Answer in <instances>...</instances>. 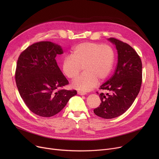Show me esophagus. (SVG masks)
Masks as SVG:
<instances>
[{
  "label": "esophagus",
  "instance_id": "34e87169",
  "mask_svg": "<svg viewBox=\"0 0 159 159\" xmlns=\"http://www.w3.org/2000/svg\"><path fill=\"white\" fill-rule=\"evenodd\" d=\"M77 93L80 95H86L87 93H85V92H83V91H77Z\"/></svg>",
  "mask_w": 159,
  "mask_h": 159
}]
</instances>
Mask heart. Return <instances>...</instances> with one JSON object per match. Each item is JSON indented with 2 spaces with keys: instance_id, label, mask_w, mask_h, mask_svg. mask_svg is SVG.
<instances>
[{
  "instance_id": "1",
  "label": "heart",
  "mask_w": 159,
  "mask_h": 159,
  "mask_svg": "<svg viewBox=\"0 0 159 159\" xmlns=\"http://www.w3.org/2000/svg\"><path fill=\"white\" fill-rule=\"evenodd\" d=\"M115 53L112 48L96 43H83L75 46L71 55L64 58L62 68L66 76L76 79L84 67V73L73 81L72 86L88 91L93 89L98 80L102 82L109 76L113 66Z\"/></svg>"
}]
</instances>
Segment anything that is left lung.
<instances>
[{"label":"left lung","mask_w":159,"mask_h":159,"mask_svg":"<svg viewBox=\"0 0 159 159\" xmlns=\"http://www.w3.org/2000/svg\"><path fill=\"white\" fill-rule=\"evenodd\" d=\"M108 40L116 46L118 61L112 77L100 87L110 94L100 93L101 103L93 112L103 119H113L126 112L138 95L143 80V67L139 55L131 46L115 38Z\"/></svg>","instance_id":"left-lung-1"}]
</instances>
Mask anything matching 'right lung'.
<instances>
[{"mask_svg": "<svg viewBox=\"0 0 159 159\" xmlns=\"http://www.w3.org/2000/svg\"><path fill=\"white\" fill-rule=\"evenodd\" d=\"M63 51L49 41H40L28 46L20 54L15 70V81L21 98L30 110L44 117L59 113L70 98L77 95L64 86L68 80L55 60Z\"/></svg>", "mask_w": 159, "mask_h": 159, "instance_id": "1", "label": "right lung"}]
</instances>
